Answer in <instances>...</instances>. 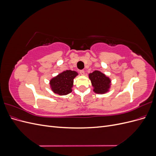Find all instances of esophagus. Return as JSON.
I'll use <instances>...</instances> for the list:
<instances>
[{
  "label": "esophagus",
  "mask_w": 156,
  "mask_h": 156,
  "mask_svg": "<svg viewBox=\"0 0 156 156\" xmlns=\"http://www.w3.org/2000/svg\"><path fill=\"white\" fill-rule=\"evenodd\" d=\"M80 74H81V75H84V70L80 71Z\"/></svg>",
  "instance_id": "34e87169"
}]
</instances>
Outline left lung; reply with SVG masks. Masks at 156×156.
Instances as JSON below:
<instances>
[{
    "instance_id": "1",
    "label": "left lung",
    "mask_w": 156,
    "mask_h": 156,
    "mask_svg": "<svg viewBox=\"0 0 156 156\" xmlns=\"http://www.w3.org/2000/svg\"><path fill=\"white\" fill-rule=\"evenodd\" d=\"M91 81L93 91L96 94H103L109 91L111 86V80L107 75L100 71L96 70L88 74Z\"/></svg>"
}]
</instances>
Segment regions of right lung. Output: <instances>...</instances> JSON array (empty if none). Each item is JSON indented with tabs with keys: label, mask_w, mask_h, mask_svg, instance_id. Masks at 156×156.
Returning a JSON list of instances; mask_svg holds the SVG:
<instances>
[{
	"label": "right lung",
	"mask_w": 156,
	"mask_h": 156,
	"mask_svg": "<svg viewBox=\"0 0 156 156\" xmlns=\"http://www.w3.org/2000/svg\"><path fill=\"white\" fill-rule=\"evenodd\" d=\"M78 75L75 71L66 70L49 81L50 88L55 94L65 96L72 92L73 79Z\"/></svg>",
	"instance_id": "obj_1"
}]
</instances>
